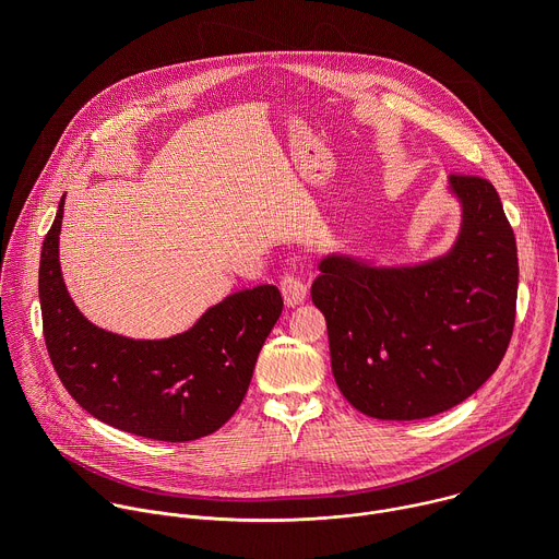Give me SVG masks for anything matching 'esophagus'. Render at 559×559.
Segmentation results:
<instances>
[{"instance_id": "34e87169", "label": "esophagus", "mask_w": 559, "mask_h": 559, "mask_svg": "<svg viewBox=\"0 0 559 559\" xmlns=\"http://www.w3.org/2000/svg\"><path fill=\"white\" fill-rule=\"evenodd\" d=\"M281 292L287 305H298L305 300L307 296V283L296 274V272H285L281 276Z\"/></svg>"}]
</instances>
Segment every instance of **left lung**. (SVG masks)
Here are the masks:
<instances>
[{"label": "left lung", "instance_id": "obj_1", "mask_svg": "<svg viewBox=\"0 0 559 559\" xmlns=\"http://www.w3.org/2000/svg\"><path fill=\"white\" fill-rule=\"evenodd\" d=\"M449 183L462 229L447 257L403 270L328 257L311 285L336 384L378 420L460 405L491 378L513 336L518 248L498 190L477 175L455 173Z\"/></svg>", "mask_w": 559, "mask_h": 559}]
</instances>
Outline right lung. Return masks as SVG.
<instances>
[{
  "instance_id": "1",
  "label": "right lung",
  "mask_w": 559,
  "mask_h": 559,
  "mask_svg": "<svg viewBox=\"0 0 559 559\" xmlns=\"http://www.w3.org/2000/svg\"><path fill=\"white\" fill-rule=\"evenodd\" d=\"M63 197L44 238L39 300L50 362L68 393L97 420L164 442L221 429L241 407L259 352L283 311L274 285L236 292L166 341L104 332L79 313L59 270Z\"/></svg>"
}]
</instances>
